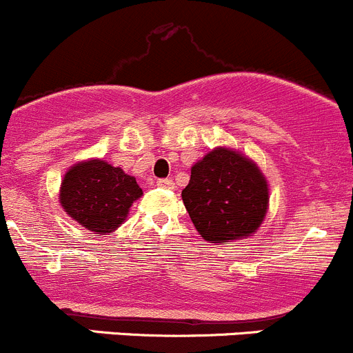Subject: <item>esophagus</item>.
<instances>
[{
	"label": "esophagus",
	"instance_id": "esophagus-1",
	"mask_svg": "<svg viewBox=\"0 0 353 353\" xmlns=\"http://www.w3.org/2000/svg\"><path fill=\"white\" fill-rule=\"evenodd\" d=\"M156 185H158L159 188H168V190H172V188H175V183H173L170 178H159L158 181H156Z\"/></svg>",
	"mask_w": 353,
	"mask_h": 353
}]
</instances>
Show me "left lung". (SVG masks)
Returning a JSON list of instances; mask_svg holds the SVG:
<instances>
[{
    "mask_svg": "<svg viewBox=\"0 0 353 353\" xmlns=\"http://www.w3.org/2000/svg\"><path fill=\"white\" fill-rule=\"evenodd\" d=\"M181 190L195 230L209 243L252 235L268 212L270 188L259 166L228 148H216L195 163Z\"/></svg>",
    "mask_w": 353,
    "mask_h": 353,
    "instance_id": "1",
    "label": "left lung"
}]
</instances>
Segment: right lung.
Masks as SVG:
<instances>
[{
	"label": "right lung",
	"mask_w": 353,
	"mask_h": 353,
	"mask_svg": "<svg viewBox=\"0 0 353 353\" xmlns=\"http://www.w3.org/2000/svg\"><path fill=\"white\" fill-rule=\"evenodd\" d=\"M141 195L134 176L103 159H87L65 173L59 204L73 221L99 236L114 232Z\"/></svg>",
	"instance_id": "add662e5"
}]
</instances>
